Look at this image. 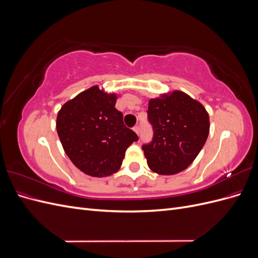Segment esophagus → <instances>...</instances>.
Returning a JSON list of instances; mask_svg holds the SVG:
<instances>
[{"instance_id": "esophagus-1", "label": "esophagus", "mask_w": 258, "mask_h": 258, "mask_svg": "<svg viewBox=\"0 0 258 258\" xmlns=\"http://www.w3.org/2000/svg\"><path fill=\"white\" fill-rule=\"evenodd\" d=\"M134 130H135V132H136L137 135L140 134V127H139V126H135V127H134Z\"/></svg>"}]
</instances>
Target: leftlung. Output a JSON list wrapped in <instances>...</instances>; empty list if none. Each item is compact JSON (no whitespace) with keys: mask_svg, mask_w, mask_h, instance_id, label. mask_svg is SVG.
Returning a JSON list of instances; mask_svg holds the SVG:
<instances>
[{"mask_svg":"<svg viewBox=\"0 0 258 258\" xmlns=\"http://www.w3.org/2000/svg\"><path fill=\"white\" fill-rule=\"evenodd\" d=\"M147 116L154 130L153 141L142 146L148 167L161 175L185 170L209 136L205 106L185 92L173 90L148 101Z\"/></svg>","mask_w":258,"mask_h":258,"instance_id":"8db88e82","label":"left lung"}]
</instances>
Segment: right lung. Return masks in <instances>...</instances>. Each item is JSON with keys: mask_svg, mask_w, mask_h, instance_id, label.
<instances>
[{"mask_svg": "<svg viewBox=\"0 0 258 258\" xmlns=\"http://www.w3.org/2000/svg\"><path fill=\"white\" fill-rule=\"evenodd\" d=\"M117 95L92 86L58 112L57 132L66 154L82 172L95 177L119 170L127 148L139 138L116 110Z\"/></svg>", "mask_w": 258, "mask_h": 258, "instance_id": "right-lung-1", "label": "right lung"}]
</instances>
